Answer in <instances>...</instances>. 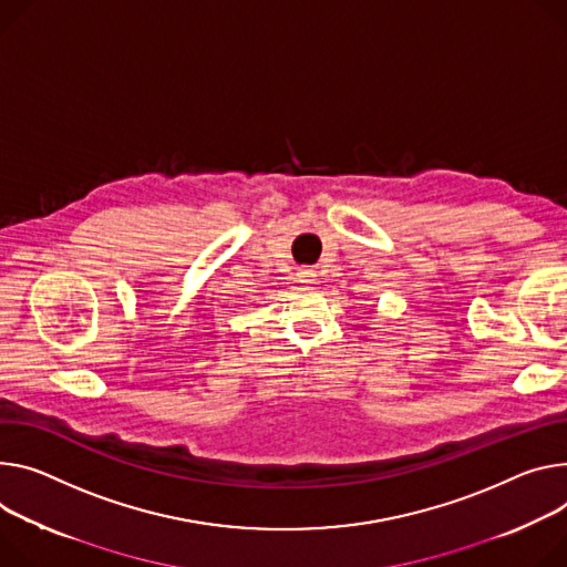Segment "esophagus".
<instances>
[{"mask_svg":"<svg viewBox=\"0 0 567 567\" xmlns=\"http://www.w3.org/2000/svg\"><path fill=\"white\" fill-rule=\"evenodd\" d=\"M298 280H300V282H307V285L315 282V271H312V269H300V271H298Z\"/></svg>","mask_w":567,"mask_h":567,"instance_id":"1","label":"esophagus"}]
</instances>
